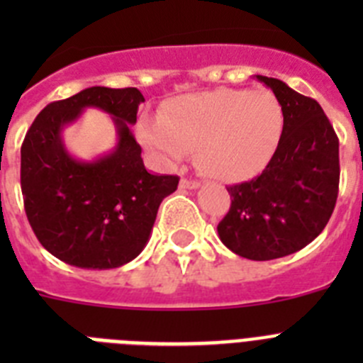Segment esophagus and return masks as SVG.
<instances>
[{"label": "esophagus", "instance_id": "esophagus-1", "mask_svg": "<svg viewBox=\"0 0 363 363\" xmlns=\"http://www.w3.org/2000/svg\"><path fill=\"white\" fill-rule=\"evenodd\" d=\"M200 182H196V179H187L184 178L182 182H179V187L182 189H198L200 187Z\"/></svg>", "mask_w": 363, "mask_h": 363}]
</instances>
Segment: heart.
Listing matches in <instances>:
<instances>
[{"mask_svg": "<svg viewBox=\"0 0 363 363\" xmlns=\"http://www.w3.org/2000/svg\"><path fill=\"white\" fill-rule=\"evenodd\" d=\"M284 120V107L271 92L218 89L174 99L162 120L143 121L140 138L169 163L198 149L205 174L240 182L258 174L277 154Z\"/></svg>", "mask_w": 363, "mask_h": 363, "instance_id": "heart-1", "label": "heart"}]
</instances>
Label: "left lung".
<instances>
[{
	"mask_svg": "<svg viewBox=\"0 0 363 363\" xmlns=\"http://www.w3.org/2000/svg\"><path fill=\"white\" fill-rule=\"evenodd\" d=\"M284 107V134L262 174L229 185L230 209L218 223L227 249L247 259L281 258L309 245L335 211L338 136L316 99L277 78L256 76Z\"/></svg>",
	"mask_w": 363,
	"mask_h": 363,
	"instance_id": "8db88e82",
	"label": "left lung"
}]
</instances>
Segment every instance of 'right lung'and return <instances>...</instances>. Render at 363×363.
<instances>
[{"label":"right lung","mask_w":363,"mask_h":363,"mask_svg":"<svg viewBox=\"0 0 363 363\" xmlns=\"http://www.w3.org/2000/svg\"><path fill=\"white\" fill-rule=\"evenodd\" d=\"M145 101L134 86H91L52 101L32 121L21 145L25 213L41 245L65 264L114 269L129 264L149 242L163 198L178 189V176L150 174L129 123ZM86 106L108 111L118 145L94 162H79L61 142L65 124Z\"/></svg>","instance_id":"obj_1"}]
</instances>
